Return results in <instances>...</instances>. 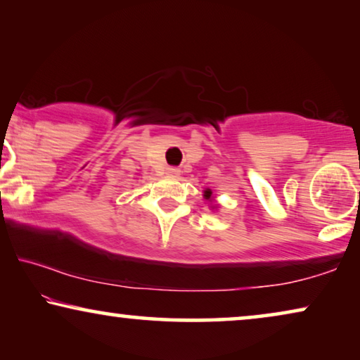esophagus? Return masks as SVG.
<instances>
[{
	"instance_id": "1",
	"label": "esophagus",
	"mask_w": 360,
	"mask_h": 360,
	"mask_svg": "<svg viewBox=\"0 0 360 360\" xmlns=\"http://www.w3.org/2000/svg\"><path fill=\"white\" fill-rule=\"evenodd\" d=\"M180 174V170L176 169V167H167V175H170V176H176Z\"/></svg>"
}]
</instances>
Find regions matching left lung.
Here are the masks:
<instances>
[{"mask_svg":"<svg viewBox=\"0 0 360 360\" xmlns=\"http://www.w3.org/2000/svg\"><path fill=\"white\" fill-rule=\"evenodd\" d=\"M211 193H213V191H211L210 188H208V190H206V191H205V196H206V198H210V196H211Z\"/></svg>","mask_w":360,"mask_h":360,"instance_id":"left-lung-1","label":"left lung"}]
</instances>
